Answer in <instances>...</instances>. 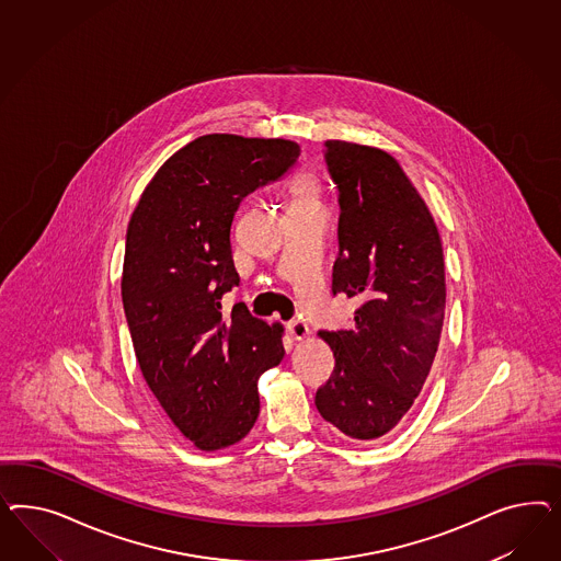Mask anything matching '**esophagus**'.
Segmentation results:
<instances>
[{"instance_id":"obj_1","label":"esophagus","mask_w":561,"mask_h":561,"mask_svg":"<svg viewBox=\"0 0 561 561\" xmlns=\"http://www.w3.org/2000/svg\"><path fill=\"white\" fill-rule=\"evenodd\" d=\"M289 335L294 337L296 341H302L308 337V333H310V329H308V324L305 321H300V319H296V321H289L288 323Z\"/></svg>"}]
</instances>
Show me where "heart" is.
I'll return each mask as SVG.
<instances>
[{
  "label": "heart",
  "mask_w": 561,
  "mask_h": 561,
  "mask_svg": "<svg viewBox=\"0 0 561 561\" xmlns=\"http://www.w3.org/2000/svg\"><path fill=\"white\" fill-rule=\"evenodd\" d=\"M319 197V181L314 172L300 170L289 183V199L291 204H312Z\"/></svg>",
  "instance_id": "1"
}]
</instances>
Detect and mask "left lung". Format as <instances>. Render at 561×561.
Returning <instances> with one entry per match:
<instances>
[{
  "instance_id": "left-lung-1",
  "label": "left lung",
  "mask_w": 561,
  "mask_h": 561,
  "mask_svg": "<svg viewBox=\"0 0 561 561\" xmlns=\"http://www.w3.org/2000/svg\"><path fill=\"white\" fill-rule=\"evenodd\" d=\"M327 164L341 205L333 294L359 306L354 329L319 331L335 370L314 405L341 434L376 440L415 403L438 352L446 306L440 232L391 153L329 139Z\"/></svg>"
}]
</instances>
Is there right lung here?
Listing matches in <instances>:
<instances>
[{
  "mask_svg": "<svg viewBox=\"0 0 561 561\" xmlns=\"http://www.w3.org/2000/svg\"><path fill=\"white\" fill-rule=\"evenodd\" d=\"M300 146L209 134L172 153L127 226L121 296L137 364L170 422L214 453L259 417V376L284 359V324L221 296L238 284L230 228L240 202L282 176Z\"/></svg>",
  "mask_w": 561,
  "mask_h": 561,
  "instance_id": "1",
  "label": "right lung"
}]
</instances>
